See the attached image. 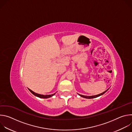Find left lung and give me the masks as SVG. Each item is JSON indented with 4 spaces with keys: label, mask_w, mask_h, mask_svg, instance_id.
<instances>
[{
    "label": "left lung",
    "mask_w": 132,
    "mask_h": 132,
    "mask_svg": "<svg viewBox=\"0 0 132 132\" xmlns=\"http://www.w3.org/2000/svg\"><path fill=\"white\" fill-rule=\"evenodd\" d=\"M108 90H108H106V91H105L104 92H103V93H101L99 94V95H95V96H84V95H79H79L80 96H81V97H83V98H86V99H92V98H97V97H99V96H101V95H103V94H104L105 92H106Z\"/></svg>",
    "instance_id": "obj_1"
}]
</instances>
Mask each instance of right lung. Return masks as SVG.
<instances>
[{"label":"right lung","mask_w":132,"mask_h":132,"mask_svg":"<svg viewBox=\"0 0 132 132\" xmlns=\"http://www.w3.org/2000/svg\"><path fill=\"white\" fill-rule=\"evenodd\" d=\"M29 90H30V91L33 94V95L37 97H39V98H50V97H52L53 96H54L55 95V93L54 94H52V95H40V94H38V93H36L34 92H33V91H32L31 90H30V89H29Z\"/></svg>","instance_id":"add662e5"}]
</instances>
